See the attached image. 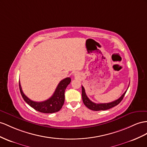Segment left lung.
<instances>
[{
  "label": "left lung",
  "instance_id": "8db88e82",
  "mask_svg": "<svg viewBox=\"0 0 147 147\" xmlns=\"http://www.w3.org/2000/svg\"><path fill=\"white\" fill-rule=\"evenodd\" d=\"M127 91L124 92L121 96V97H120L118 99L113 101V102H109V103L96 104L92 102V101L88 98L87 95H86V94L84 88L82 86V101H83V103L84 104V105L86 107H87L88 109H91L92 111H105V110L109 109L114 107L116 106L117 105H118L123 99Z\"/></svg>",
  "mask_w": 147,
  "mask_h": 147
}]
</instances>
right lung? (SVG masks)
I'll list each match as a JSON object with an SVG mask.
<instances>
[{
	"label": "right lung",
	"instance_id": "right-lung-1",
	"mask_svg": "<svg viewBox=\"0 0 147 147\" xmlns=\"http://www.w3.org/2000/svg\"><path fill=\"white\" fill-rule=\"evenodd\" d=\"M71 81L70 78H66L61 80L59 82L53 96L50 98L42 102H35L26 96L22 91L20 81L19 88L22 97L30 106L38 112L51 114V113L58 112L62 108L65 102V89L67 85L71 82Z\"/></svg>",
	"mask_w": 147,
	"mask_h": 147
}]
</instances>
